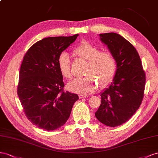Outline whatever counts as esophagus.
I'll return each instance as SVG.
<instances>
[{
  "mask_svg": "<svg viewBox=\"0 0 158 158\" xmlns=\"http://www.w3.org/2000/svg\"><path fill=\"white\" fill-rule=\"evenodd\" d=\"M86 97H89V95H87V94H81L79 95V98H86Z\"/></svg>",
  "mask_w": 158,
  "mask_h": 158,
  "instance_id": "obj_1",
  "label": "esophagus"
}]
</instances>
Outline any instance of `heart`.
<instances>
[{
    "mask_svg": "<svg viewBox=\"0 0 158 158\" xmlns=\"http://www.w3.org/2000/svg\"><path fill=\"white\" fill-rule=\"evenodd\" d=\"M75 55L88 61L85 71L87 76L75 78L68 84L71 91L79 94H87L97 87L109 85L113 79L116 71V61L109 52H101L100 49L88 42L80 44L73 49ZM57 67L65 79H71V60L66 52L61 53L57 57Z\"/></svg>",
    "mask_w": 158,
    "mask_h": 158,
    "instance_id": "b5f03b06",
    "label": "heart"
}]
</instances>
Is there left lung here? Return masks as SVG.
Masks as SVG:
<instances>
[{
  "label": "left lung",
  "mask_w": 158,
  "mask_h": 158,
  "mask_svg": "<svg viewBox=\"0 0 158 158\" xmlns=\"http://www.w3.org/2000/svg\"><path fill=\"white\" fill-rule=\"evenodd\" d=\"M116 61V74L109 88L101 94L97 118L108 127H116L127 122L139 109L144 96L146 73L137 50L120 35L100 34Z\"/></svg>",
  "instance_id": "obj_1"
}]
</instances>
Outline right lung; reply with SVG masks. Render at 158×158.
Masks as SVG:
<instances>
[{
  "instance_id": "right-lung-1",
  "label": "right lung",
  "mask_w": 158,
  "mask_h": 158,
  "mask_svg": "<svg viewBox=\"0 0 158 158\" xmlns=\"http://www.w3.org/2000/svg\"><path fill=\"white\" fill-rule=\"evenodd\" d=\"M78 35L44 38L23 57L17 93L27 118L39 128L50 131L62 127L79 99L77 94L64 91L57 64L58 56Z\"/></svg>"
}]
</instances>
